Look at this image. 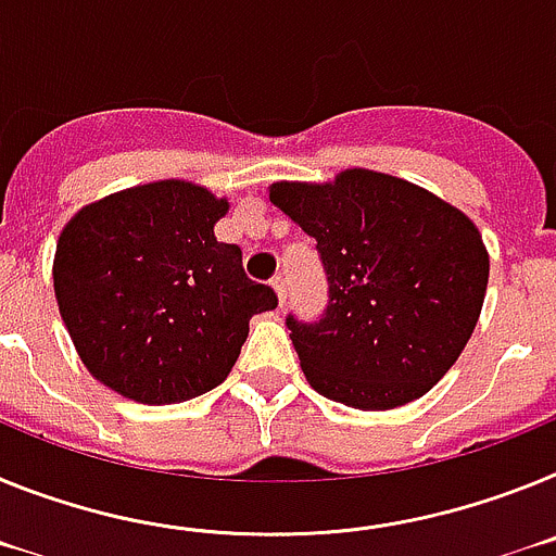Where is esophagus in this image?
I'll use <instances>...</instances> for the list:
<instances>
[{
    "mask_svg": "<svg viewBox=\"0 0 556 556\" xmlns=\"http://www.w3.org/2000/svg\"><path fill=\"white\" fill-rule=\"evenodd\" d=\"M271 285H274V291H277L279 305H285V296H288V279H285V274H277V277L271 279Z\"/></svg>",
    "mask_w": 556,
    "mask_h": 556,
    "instance_id": "34e87169",
    "label": "esophagus"
}]
</instances>
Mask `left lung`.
Returning <instances> with one entry per match:
<instances>
[{
    "mask_svg": "<svg viewBox=\"0 0 556 556\" xmlns=\"http://www.w3.org/2000/svg\"><path fill=\"white\" fill-rule=\"evenodd\" d=\"M271 204L316 238L327 274L318 321L285 318L318 394L386 412L431 392L470 341L490 257L465 212L375 170L330 185L277 181Z\"/></svg>",
    "mask_w": 556,
    "mask_h": 556,
    "instance_id": "1",
    "label": "left lung"
}]
</instances>
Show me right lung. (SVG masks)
<instances>
[{"label":"right lung","instance_id":"1","mask_svg":"<svg viewBox=\"0 0 556 556\" xmlns=\"http://www.w3.org/2000/svg\"><path fill=\"white\" fill-rule=\"evenodd\" d=\"M229 201L153 181L84 206L58 238L52 282L77 355L137 403H185L224 383L249 318L277 307L243 251L218 243Z\"/></svg>","mask_w":556,"mask_h":556}]
</instances>
